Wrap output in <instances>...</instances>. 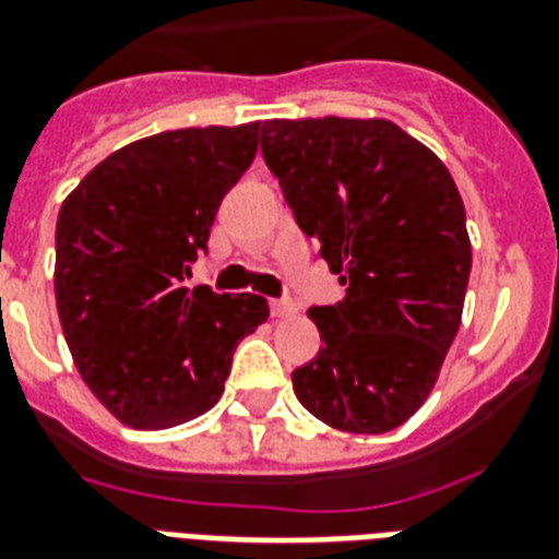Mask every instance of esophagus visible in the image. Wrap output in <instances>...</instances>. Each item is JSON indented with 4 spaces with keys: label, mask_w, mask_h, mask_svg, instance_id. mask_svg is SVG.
<instances>
[{
    "label": "esophagus",
    "mask_w": 559,
    "mask_h": 559,
    "mask_svg": "<svg viewBox=\"0 0 559 559\" xmlns=\"http://www.w3.org/2000/svg\"><path fill=\"white\" fill-rule=\"evenodd\" d=\"M270 310L275 319H289V316H296V305H293L289 298H272Z\"/></svg>",
    "instance_id": "esophagus-1"
}]
</instances>
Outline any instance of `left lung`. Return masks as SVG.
I'll use <instances>...</instances> for the list:
<instances>
[{
	"label": "left lung",
	"mask_w": 559,
	"mask_h": 559,
	"mask_svg": "<svg viewBox=\"0 0 559 559\" xmlns=\"http://www.w3.org/2000/svg\"><path fill=\"white\" fill-rule=\"evenodd\" d=\"M261 153L345 298L310 307L322 336L293 371L298 403L357 435L424 406L461 324L467 214L450 170L385 118L263 121Z\"/></svg>",
	"instance_id": "8db88e82"
}]
</instances>
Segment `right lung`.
Segmentation results:
<instances>
[{
    "instance_id": "1",
    "label": "right lung",
    "mask_w": 559,
    "mask_h": 559,
    "mask_svg": "<svg viewBox=\"0 0 559 559\" xmlns=\"http://www.w3.org/2000/svg\"><path fill=\"white\" fill-rule=\"evenodd\" d=\"M261 121L147 135L95 165L60 205L55 296L92 394L133 429L205 415L266 298L186 287Z\"/></svg>"
}]
</instances>
